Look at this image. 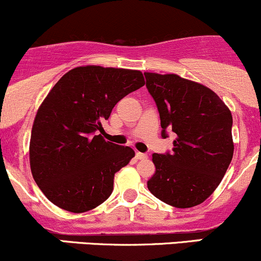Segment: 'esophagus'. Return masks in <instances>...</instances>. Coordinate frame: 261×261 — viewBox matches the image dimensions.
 Masks as SVG:
<instances>
[{
	"label": "esophagus",
	"instance_id": "34e87169",
	"mask_svg": "<svg viewBox=\"0 0 261 261\" xmlns=\"http://www.w3.org/2000/svg\"><path fill=\"white\" fill-rule=\"evenodd\" d=\"M136 158H138L139 160H145V159H147V155L144 152H136Z\"/></svg>",
	"mask_w": 261,
	"mask_h": 261
}]
</instances>
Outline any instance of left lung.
Returning <instances> with one entry per match:
<instances>
[{
  "label": "left lung",
  "instance_id": "1",
  "mask_svg": "<svg viewBox=\"0 0 261 261\" xmlns=\"http://www.w3.org/2000/svg\"><path fill=\"white\" fill-rule=\"evenodd\" d=\"M158 108L161 136L176 134L172 151L153 153L156 172L147 181L153 196L174 207H193L214 193L232 159L230 110L218 95L180 76L145 72Z\"/></svg>",
  "mask_w": 261,
  "mask_h": 261
}]
</instances>
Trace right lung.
<instances>
[{
    "instance_id": "add662e5",
    "label": "right lung",
    "mask_w": 261,
    "mask_h": 261,
    "mask_svg": "<svg viewBox=\"0 0 261 261\" xmlns=\"http://www.w3.org/2000/svg\"><path fill=\"white\" fill-rule=\"evenodd\" d=\"M140 71L84 66L68 71L38 109L30 141L32 176L61 209L85 213L109 199L114 176L135 151L97 131L112 109L144 86Z\"/></svg>"
}]
</instances>
